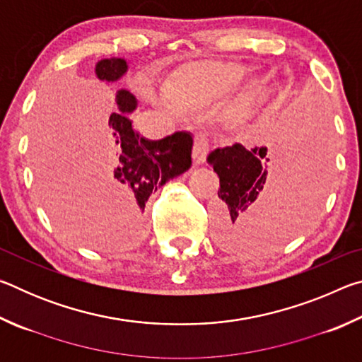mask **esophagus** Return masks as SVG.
Returning <instances> with one entry per match:
<instances>
[{
  "instance_id": "34e87169",
  "label": "esophagus",
  "mask_w": 362,
  "mask_h": 362,
  "mask_svg": "<svg viewBox=\"0 0 362 362\" xmlns=\"http://www.w3.org/2000/svg\"><path fill=\"white\" fill-rule=\"evenodd\" d=\"M209 151H211L209 137H207L206 134H198V136L194 137V145H193V163H194V166H199V164H203L206 161L207 155H209Z\"/></svg>"
}]
</instances>
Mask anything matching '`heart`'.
I'll list each match as a JSON object with an SVG mask.
<instances>
[{
    "label": "heart",
    "mask_w": 362,
    "mask_h": 362,
    "mask_svg": "<svg viewBox=\"0 0 362 362\" xmlns=\"http://www.w3.org/2000/svg\"><path fill=\"white\" fill-rule=\"evenodd\" d=\"M244 75V66L231 60H212L183 66L169 81V93L188 107H203L223 97Z\"/></svg>",
    "instance_id": "obj_1"
}]
</instances>
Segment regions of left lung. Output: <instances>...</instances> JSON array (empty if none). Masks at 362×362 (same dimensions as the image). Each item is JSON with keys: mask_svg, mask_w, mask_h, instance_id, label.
Here are the masks:
<instances>
[{"mask_svg": "<svg viewBox=\"0 0 362 362\" xmlns=\"http://www.w3.org/2000/svg\"><path fill=\"white\" fill-rule=\"evenodd\" d=\"M279 134L276 146H273L279 173L272 187L265 183L269 163L267 146L246 150L241 144H235L214 150L207 156V163L220 179L217 194L222 201L214 211V230L222 247H268L293 235L302 223L303 207L321 185L326 168L322 139L308 122L298 136L296 118L287 121Z\"/></svg>", "mask_w": 362, "mask_h": 362, "instance_id": "1", "label": "left lung"}]
</instances>
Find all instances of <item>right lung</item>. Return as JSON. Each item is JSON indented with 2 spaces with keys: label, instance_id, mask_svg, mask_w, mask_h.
Wrapping results in <instances>:
<instances>
[{
  "label": "right lung",
  "instance_id": "add662e5",
  "mask_svg": "<svg viewBox=\"0 0 362 362\" xmlns=\"http://www.w3.org/2000/svg\"><path fill=\"white\" fill-rule=\"evenodd\" d=\"M126 70L124 59H103L95 66L97 78L108 83L119 79ZM116 103L119 112L108 119L115 169L108 174L105 192L124 211L132 238H140L145 204L151 193L192 166L193 139L188 132H174L161 140L140 137L127 118L137 107L136 97L121 89Z\"/></svg>",
  "mask_w": 362,
  "mask_h": 362
}]
</instances>
